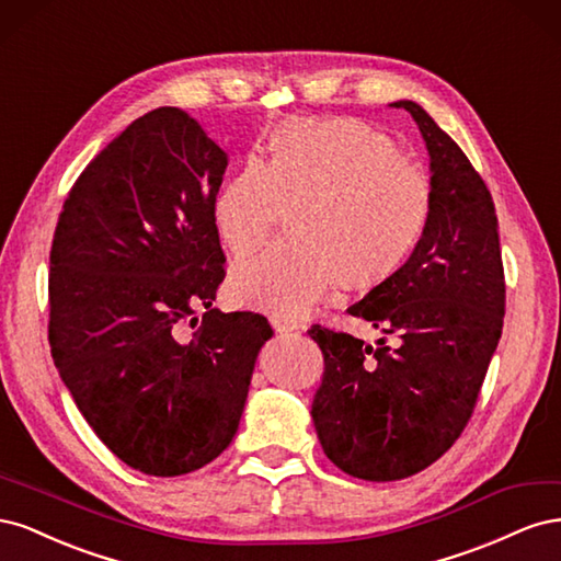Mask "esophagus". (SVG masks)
<instances>
[{
    "instance_id": "obj_1",
    "label": "esophagus",
    "mask_w": 561,
    "mask_h": 561,
    "mask_svg": "<svg viewBox=\"0 0 561 561\" xmlns=\"http://www.w3.org/2000/svg\"><path fill=\"white\" fill-rule=\"evenodd\" d=\"M274 328H276V332L287 334V332L301 330V322L297 318H290V316H276L274 318Z\"/></svg>"
}]
</instances>
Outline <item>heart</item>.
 I'll return each instance as SVG.
<instances>
[{"label": "heart", "instance_id": "1", "mask_svg": "<svg viewBox=\"0 0 561 561\" xmlns=\"http://www.w3.org/2000/svg\"><path fill=\"white\" fill-rule=\"evenodd\" d=\"M297 203L299 239L276 241L233 266V293L276 316H299L339 280L386 278L428 225L433 184L388 135L358 118H297L274 130L268 161L250 154L215 201L233 252L260 245Z\"/></svg>", "mask_w": 561, "mask_h": 561}]
</instances>
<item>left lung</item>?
Instances as JSON below:
<instances>
[{
  "instance_id": "obj_1",
  "label": "left lung",
  "mask_w": 561,
  "mask_h": 561,
  "mask_svg": "<svg viewBox=\"0 0 561 561\" xmlns=\"http://www.w3.org/2000/svg\"><path fill=\"white\" fill-rule=\"evenodd\" d=\"M431 157L433 208L407 262L348 307L398 344L313 325L325 371L311 416L330 461L353 478L393 482L435 463L463 433L505 313L499 219L484 180L412 100Z\"/></svg>"
}]
</instances>
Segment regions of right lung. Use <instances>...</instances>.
Instances as JSON below:
<instances>
[{"mask_svg": "<svg viewBox=\"0 0 561 561\" xmlns=\"http://www.w3.org/2000/svg\"><path fill=\"white\" fill-rule=\"evenodd\" d=\"M227 163L196 118L151 110L83 168L50 245L58 375L107 449L157 478L229 447L274 334L260 313L213 309L227 262L215 225ZM196 308L202 325L184 340Z\"/></svg>", "mask_w": 561, "mask_h": 561, "instance_id": "obj_1", "label": "right lung"}]
</instances>
